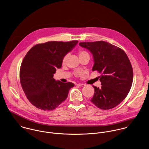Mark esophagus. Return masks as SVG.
Listing matches in <instances>:
<instances>
[{"label":"esophagus","instance_id":"obj_1","mask_svg":"<svg viewBox=\"0 0 149 149\" xmlns=\"http://www.w3.org/2000/svg\"><path fill=\"white\" fill-rule=\"evenodd\" d=\"M77 85L79 86H81V87H84V86H85V85L83 84H78Z\"/></svg>","mask_w":149,"mask_h":149}]
</instances>
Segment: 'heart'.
Returning <instances> with one entry per match:
<instances>
[{"label":"heart","mask_w":149,"mask_h":149,"mask_svg":"<svg viewBox=\"0 0 149 149\" xmlns=\"http://www.w3.org/2000/svg\"><path fill=\"white\" fill-rule=\"evenodd\" d=\"M78 55H79V58H82V57H84V56H89V53L87 51H85V50H82V49L80 50L78 52ZM67 55H65V56H64V58L63 59V61H62L63 63H65V62L67 60Z\"/></svg>","instance_id":"obj_1"}]
</instances>
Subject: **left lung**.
<instances>
[{
	"label": "left lung",
	"instance_id": "left-lung-1",
	"mask_svg": "<svg viewBox=\"0 0 149 149\" xmlns=\"http://www.w3.org/2000/svg\"><path fill=\"white\" fill-rule=\"evenodd\" d=\"M79 45L93 55L92 71L101 73L100 88L93 86L91 101L101 109H112L120 104L131 89L133 70L125 52L104 41L80 42Z\"/></svg>",
	"mask_w": 149,
	"mask_h": 149
}]
</instances>
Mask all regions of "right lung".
Segmentation results:
<instances>
[{"mask_svg": "<svg viewBox=\"0 0 149 149\" xmlns=\"http://www.w3.org/2000/svg\"><path fill=\"white\" fill-rule=\"evenodd\" d=\"M78 41H49L33 47L21 64L19 77L24 91L30 102L44 111L53 110L65 100L71 82L56 81L54 74L62 65L64 56Z\"/></svg>", "mask_w": 149, "mask_h": 149, "instance_id": "right-lung-1", "label": "right lung"}]
</instances>
